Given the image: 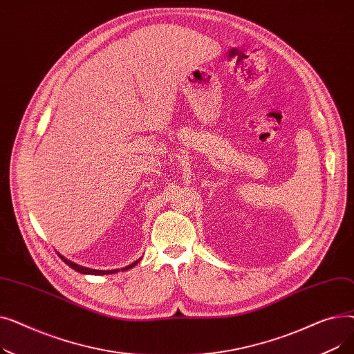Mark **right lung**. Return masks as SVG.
Segmentation results:
<instances>
[{
    "mask_svg": "<svg viewBox=\"0 0 354 354\" xmlns=\"http://www.w3.org/2000/svg\"><path fill=\"white\" fill-rule=\"evenodd\" d=\"M57 254H59V252H57ZM59 255H60V254H59ZM60 258L63 259V261H64L68 267H71L73 270H76V271H79V272H82V274H90V275H104V274H115V272L120 271L119 268H118V270H93V268L82 267V266H79V264H74V263H71V261H70V259L64 258L63 255H60ZM139 261H140V258H139V259H136V261H135V263H132L130 266L123 267V268H122V271H126V270H129V268L135 267L136 264H139Z\"/></svg>",
    "mask_w": 354,
    "mask_h": 354,
    "instance_id": "1",
    "label": "right lung"
}]
</instances>
